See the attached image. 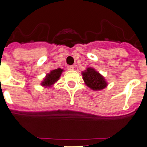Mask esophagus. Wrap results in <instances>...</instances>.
<instances>
[{"mask_svg": "<svg viewBox=\"0 0 147 147\" xmlns=\"http://www.w3.org/2000/svg\"><path fill=\"white\" fill-rule=\"evenodd\" d=\"M74 68H75V67H74L72 66V65H70V66H68L67 67V69H68V70H73Z\"/></svg>", "mask_w": 147, "mask_h": 147, "instance_id": "esophagus-1", "label": "esophagus"}]
</instances>
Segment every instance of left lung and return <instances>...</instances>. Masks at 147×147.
<instances>
[{"label": "left lung", "mask_w": 147, "mask_h": 147, "mask_svg": "<svg viewBox=\"0 0 147 147\" xmlns=\"http://www.w3.org/2000/svg\"><path fill=\"white\" fill-rule=\"evenodd\" d=\"M82 75L85 85L93 90H101L108 85L104 77L92 67L87 68Z\"/></svg>", "instance_id": "obj_1"}]
</instances>
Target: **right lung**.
I'll return each instance as SVG.
<instances>
[{
  "label": "right lung",
  "instance_id": "obj_1",
  "mask_svg": "<svg viewBox=\"0 0 147 147\" xmlns=\"http://www.w3.org/2000/svg\"><path fill=\"white\" fill-rule=\"evenodd\" d=\"M63 72V69L61 68L53 69L49 73H48L46 75L45 78L44 79V81L42 82V85L44 87H52L58 80L59 79L61 76V74Z\"/></svg>",
  "mask_w": 147,
  "mask_h": 147
}]
</instances>
